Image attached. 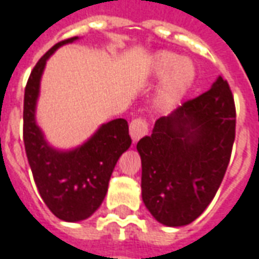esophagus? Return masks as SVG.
<instances>
[{"label": "esophagus", "mask_w": 259, "mask_h": 259, "mask_svg": "<svg viewBox=\"0 0 259 259\" xmlns=\"http://www.w3.org/2000/svg\"><path fill=\"white\" fill-rule=\"evenodd\" d=\"M148 130H150V126H148L147 119L137 118L130 122V136L133 141H139L141 137L148 135Z\"/></svg>", "instance_id": "1"}]
</instances>
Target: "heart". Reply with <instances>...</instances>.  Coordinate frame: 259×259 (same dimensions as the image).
<instances>
[{
    "instance_id": "obj_1",
    "label": "heart",
    "mask_w": 259,
    "mask_h": 259,
    "mask_svg": "<svg viewBox=\"0 0 259 259\" xmlns=\"http://www.w3.org/2000/svg\"><path fill=\"white\" fill-rule=\"evenodd\" d=\"M152 72L163 76L162 97L174 101L185 94L195 77V69L189 59L179 58L174 53H159L152 62Z\"/></svg>"
}]
</instances>
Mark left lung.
Listing matches in <instances>:
<instances>
[{"label":"left lung","instance_id":"left-lung-1","mask_svg":"<svg viewBox=\"0 0 259 259\" xmlns=\"http://www.w3.org/2000/svg\"><path fill=\"white\" fill-rule=\"evenodd\" d=\"M236 137V105L222 77L172 115L159 118L137 143L141 195L158 222L185 226L213 200Z\"/></svg>","mask_w":259,"mask_h":259}]
</instances>
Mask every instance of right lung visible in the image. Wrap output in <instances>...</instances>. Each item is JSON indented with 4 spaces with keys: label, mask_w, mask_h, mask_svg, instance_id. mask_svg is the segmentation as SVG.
Wrapping results in <instances>:
<instances>
[{
    "label": "right lung",
    "mask_w": 259,
    "mask_h": 259,
    "mask_svg": "<svg viewBox=\"0 0 259 259\" xmlns=\"http://www.w3.org/2000/svg\"><path fill=\"white\" fill-rule=\"evenodd\" d=\"M76 37L57 42L38 59L25 87L23 143L38 193L48 209L66 222L91 217L101 205L113 168L132 144L126 119L102 124L84 146L58 152L48 146L34 119L40 79L50 55Z\"/></svg>",
    "instance_id": "obj_1"
}]
</instances>
